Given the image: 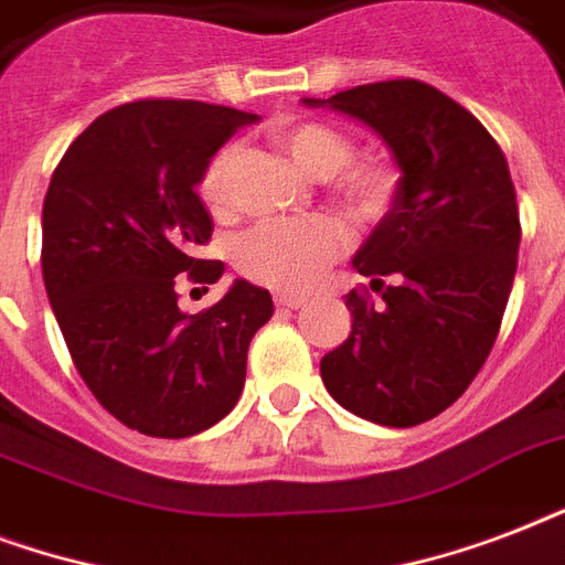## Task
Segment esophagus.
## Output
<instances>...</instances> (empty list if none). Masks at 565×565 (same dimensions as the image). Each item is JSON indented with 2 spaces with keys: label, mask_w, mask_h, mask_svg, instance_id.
Returning a JSON list of instances; mask_svg holds the SVG:
<instances>
[{
  "label": "esophagus",
  "mask_w": 565,
  "mask_h": 565,
  "mask_svg": "<svg viewBox=\"0 0 565 565\" xmlns=\"http://www.w3.org/2000/svg\"><path fill=\"white\" fill-rule=\"evenodd\" d=\"M305 296H296V292H278V296H275V305H278V308H287V310H296V308H301V305H305Z\"/></svg>",
  "instance_id": "1"
}]
</instances>
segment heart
<instances>
[{"label": "heart", "mask_w": 565, "mask_h": 565, "mask_svg": "<svg viewBox=\"0 0 565 565\" xmlns=\"http://www.w3.org/2000/svg\"><path fill=\"white\" fill-rule=\"evenodd\" d=\"M275 140L301 170L328 179L331 193L354 220L372 222L393 204L398 172L384 158H352L354 140L343 128L319 119H296L275 128ZM237 143L220 146L199 175V195L213 213H225L231 202V170ZM349 248V231L334 216L266 220L234 243V266L248 281L273 290H308Z\"/></svg>", "instance_id": "heart-1"}]
</instances>
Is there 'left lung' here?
Listing matches in <instances>:
<instances>
[{
	"instance_id": "8db88e82",
	"label": "left lung",
	"mask_w": 565,
	"mask_h": 565,
	"mask_svg": "<svg viewBox=\"0 0 565 565\" xmlns=\"http://www.w3.org/2000/svg\"><path fill=\"white\" fill-rule=\"evenodd\" d=\"M305 102L375 128L402 167L393 207L354 257L381 301L366 287L345 296L352 334L319 372L354 416L413 428L466 393L499 337L522 243L508 158L463 105L416 78Z\"/></svg>"
}]
</instances>
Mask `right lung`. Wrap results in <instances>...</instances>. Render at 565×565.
I'll return each instance as SVG.
<instances>
[{
    "instance_id": "1",
    "label": "right lung",
    "mask_w": 565,
    "mask_h": 565,
    "mask_svg": "<svg viewBox=\"0 0 565 565\" xmlns=\"http://www.w3.org/2000/svg\"><path fill=\"white\" fill-rule=\"evenodd\" d=\"M255 119L190 99L126 102L75 137L49 181V305L96 402L146 437H193L228 416L248 343L275 313L269 290L243 278L211 308H179L181 284L207 290L225 273L195 257L213 234L199 175Z\"/></svg>"
}]
</instances>
